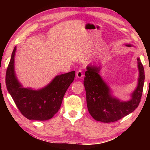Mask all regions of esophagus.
Masks as SVG:
<instances>
[{
  "label": "esophagus",
  "mask_w": 150,
  "mask_h": 150,
  "mask_svg": "<svg viewBox=\"0 0 150 150\" xmlns=\"http://www.w3.org/2000/svg\"><path fill=\"white\" fill-rule=\"evenodd\" d=\"M76 77L78 78H81L83 76V71L82 70H78V71L76 72Z\"/></svg>",
  "instance_id": "esophagus-1"
}]
</instances>
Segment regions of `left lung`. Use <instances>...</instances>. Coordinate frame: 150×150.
<instances>
[{
    "mask_svg": "<svg viewBox=\"0 0 150 150\" xmlns=\"http://www.w3.org/2000/svg\"><path fill=\"white\" fill-rule=\"evenodd\" d=\"M137 61L139 71L138 87L132 94V99L126 102L112 97L110 89L98 74L100 68L88 66L85 72L84 85L88 111L94 120L103 122L117 121L138 108L142 96L144 71L140 59L138 58Z\"/></svg>",
    "mask_w": 150,
    "mask_h": 150,
    "instance_id": "left-lung-1",
    "label": "left lung"
}]
</instances>
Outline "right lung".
Returning <instances> with one entry per match:
<instances>
[{
	"label": "right lung",
	"mask_w": 150,
	"mask_h": 150,
	"mask_svg": "<svg viewBox=\"0 0 150 150\" xmlns=\"http://www.w3.org/2000/svg\"><path fill=\"white\" fill-rule=\"evenodd\" d=\"M14 47L6 71L8 93L22 115L29 120L46 121L52 118L61 106L67 88L74 81L75 71L57 76L46 87L39 91L22 88L14 72Z\"/></svg>",
	"instance_id": "1"
}]
</instances>
